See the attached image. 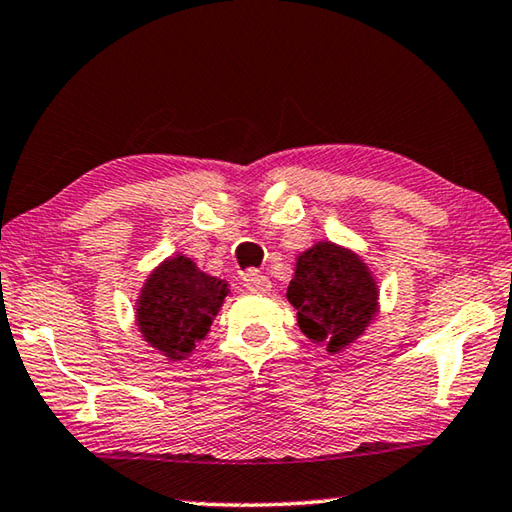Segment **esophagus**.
<instances>
[{"mask_svg":"<svg viewBox=\"0 0 512 512\" xmlns=\"http://www.w3.org/2000/svg\"><path fill=\"white\" fill-rule=\"evenodd\" d=\"M241 284H244L246 291L250 293H268L271 291V280L259 271H246L241 277Z\"/></svg>","mask_w":512,"mask_h":512,"instance_id":"1","label":"esophagus"}]
</instances>
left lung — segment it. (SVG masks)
<instances>
[{
    "label": "left lung",
    "mask_w": 512,
    "mask_h": 512,
    "mask_svg": "<svg viewBox=\"0 0 512 512\" xmlns=\"http://www.w3.org/2000/svg\"><path fill=\"white\" fill-rule=\"evenodd\" d=\"M287 300L298 309L302 334L329 354L350 348L379 311L377 280L368 264L354 250L325 239L296 257Z\"/></svg>",
    "instance_id": "8db88e82"
}]
</instances>
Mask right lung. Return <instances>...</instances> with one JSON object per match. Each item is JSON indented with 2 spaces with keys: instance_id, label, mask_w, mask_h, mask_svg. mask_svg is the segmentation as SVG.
Returning a JSON list of instances; mask_svg holds the SVG:
<instances>
[{
  "instance_id": "obj_1",
  "label": "right lung",
  "mask_w": 512,
  "mask_h": 512,
  "mask_svg": "<svg viewBox=\"0 0 512 512\" xmlns=\"http://www.w3.org/2000/svg\"><path fill=\"white\" fill-rule=\"evenodd\" d=\"M228 293V282L203 273L189 257H167L137 296V329L164 359L183 361L210 332Z\"/></svg>"
}]
</instances>
